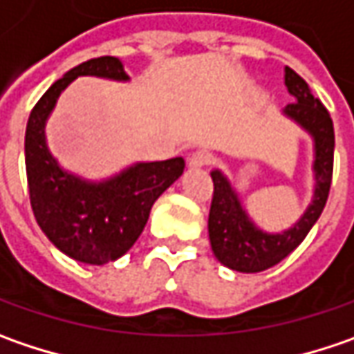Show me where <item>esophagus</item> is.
Listing matches in <instances>:
<instances>
[{"label": "esophagus", "mask_w": 354, "mask_h": 354, "mask_svg": "<svg viewBox=\"0 0 354 354\" xmlns=\"http://www.w3.org/2000/svg\"><path fill=\"white\" fill-rule=\"evenodd\" d=\"M212 162V154L207 150H196L188 156V166L190 168H202V166H207Z\"/></svg>", "instance_id": "34e87169"}]
</instances>
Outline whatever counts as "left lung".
I'll list each match as a JSON object with an SVG mask.
<instances>
[{"instance_id":"8db88e82","label":"left lung","mask_w":354,"mask_h":354,"mask_svg":"<svg viewBox=\"0 0 354 354\" xmlns=\"http://www.w3.org/2000/svg\"><path fill=\"white\" fill-rule=\"evenodd\" d=\"M285 86L289 95L295 97V102L285 106L283 115L311 134L315 152L313 200L299 220L279 234L259 230L248 216L245 207L241 206L232 182L220 170L209 172L214 182V198L207 218L212 252L225 268L241 273L266 271L285 259L315 225L329 198L335 152V131L329 111L321 104V100L313 97L309 85L289 67H285Z\"/></svg>"}]
</instances>
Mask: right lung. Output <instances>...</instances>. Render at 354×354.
<instances>
[{"instance_id": "obj_1", "label": "right lung", "mask_w": 354, "mask_h": 354, "mask_svg": "<svg viewBox=\"0 0 354 354\" xmlns=\"http://www.w3.org/2000/svg\"><path fill=\"white\" fill-rule=\"evenodd\" d=\"M77 77L129 81L116 57H99L67 71L49 86L33 106L25 131L29 200L39 227L59 252L81 263L104 266L134 245L152 204L182 176L184 158L136 162L100 182L63 170L47 148L45 124L59 95Z\"/></svg>"}]
</instances>
